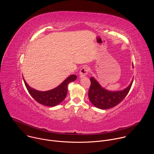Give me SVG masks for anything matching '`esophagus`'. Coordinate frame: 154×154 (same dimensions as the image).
Here are the masks:
<instances>
[{"mask_svg": "<svg viewBox=\"0 0 154 154\" xmlns=\"http://www.w3.org/2000/svg\"><path fill=\"white\" fill-rule=\"evenodd\" d=\"M88 68L86 67V66H84L83 67L80 71V78H83V77H85L87 74H88Z\"/></svg>", "mask_w": 154, "mask_h": 154, "instance_id": "1", "label": "esophagus"}]
</instances>
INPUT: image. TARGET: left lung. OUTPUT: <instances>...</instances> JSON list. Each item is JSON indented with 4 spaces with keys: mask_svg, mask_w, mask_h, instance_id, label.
I'll list each match as a JSON object with an SVG mask.
<instances>
[{
    "mask_svg": "<svg viewBox=\"0 0 154 154\" xmlns=\"http://www.w3.org/2000/svg\"><path fill=\"white\" fill-rule=\"evenodd\" d=\"M133 79L125 89L112 91L104 88L96 79L92 77L90 78L91 86L88 91L89 99L94 106L99 109H106L114 107L127 95L132 85Z\"/></svg>",
    "mask_w": 154,
    "mask_h": 154,
    "instance_id": "1",
    "label": "left lung"
}]
</instances>
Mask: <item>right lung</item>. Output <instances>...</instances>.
I'll return each instance as SVG.
<instances>
[{
  "label": "right lung",
  "mask_w": 154,
  "mask_h": 154,
  "mask_svg": "<svg viewBox=\"0 0 154 154\" xmlns=\"http://www.w3.org/2000/svg\"><path fill=\"white\" fill-rule=\"evenodd\" d=\"M76 79L75 75H71L55 88L49 91H41L31 88L23 77L26 86L32 97L38 103L48 106H54L60 103L67 95L68 85Z\"/></svg>",
  "instance_id": "add662e5"
}]
</instances>
